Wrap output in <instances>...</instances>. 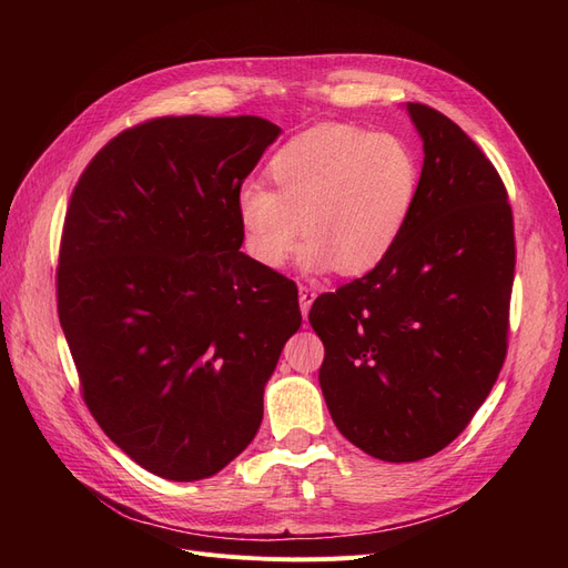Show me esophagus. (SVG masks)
<instances>
[{
	"mask_svg": "<svg viewBox=\"0 0 568 568\" xmlns=\"http://www.w3.org/2000/svg\"><path fill=\"white\" fill-rule=\"evenodd\" d=\"M317 298V291L313 286H301L298 288V301H301V313L307 315V311H311L313 301Z\"/></svg>",
	"mask_w": 568,
	"mask_h": 568,
	"instance_id": "esophagus-1",
	"label": "esophagus"
}]
</instances>
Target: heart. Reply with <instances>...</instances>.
<instances>
[{"label": "heart", "instance_id": "1", "mask_svg": "<svg viewBox=\"0 0 568 568\" xmlns=\"http://www.w3.org/2000/svg\"><path fill=\"white\" fill-rule=\"evenodd\" d=\"M267 178L274 189L246 184L236 194L244 246L265 267H282L303 232L305 270L369 272L398 244L419 192L407 142L346 123L294 136L274 151Z\"/></svg>", "mask_w": 568, "mask_h": 568}]
</instances>
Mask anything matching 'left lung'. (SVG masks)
<instances>
[{"label":"left lung","instance_id":"1","mask_svg":"<svg viewBox=\"0 0 568 568\" xmlns=\"http://www.w3.org/2000/svg\"><path fill=\"white\" fill-rule=\"evenodd\" d=\"M407 113L424 142L407 227L379 265L307 315L334 424L384 462L436 455L484 405L505 365L517 265L495 165L448 115L426 104Z\"/></svg>","mask_w":568,"mask_h":568}]
</instances>
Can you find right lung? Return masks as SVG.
Masks as SVG:
<instances>
[{
    "mask_svg": "<svg viewBox=\"0 0 568 568\" xmlns=\"http://www.w3.org/2000/svg\"><path fill=\"white\" fill-rule=\"evenodd\" d=\"M280 128L165 115L101 149L68 203L59 320L88 409L168 480L225 469L301 326L298 288L242 253L236 194Z\"/></svg>",
    "mask_w": 568,
    "mask_h": 568,
    "instance_id": "add662e5",
    "label": "right lung"
}]
</instances>
